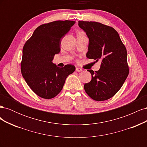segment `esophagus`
Returning <instances> with one entry per match:
<instances>
[{
    "label": "esophagus",
    "instance_id": "esophagus-1",
    "mask_svg": "<svg viewBox=\"0 0 147 147\" xmlns=\"http://www.w3.org/2000/svg\"><path fill=\"white\" fill-rule=\"evenodd\" d=\"M75 70H76V72H81V71L82 70V69H80V68L76 67V69H75Z\"/></svg>",
    "mask_w": 147,
    "mask_h": 147
}]
</instances>
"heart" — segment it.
<instances>
[{"label":"heart","instance_id":"heart-1","mask_svg":"<svg viewBox=\"0 0 147 147\" xmlns=\"http://www.w3.org/2000/svg\"><path fill=\"white\" fill-rule=\"evenodd\" d=\"M83 35V34L82 32H78V34H77V36H78V35Z\"/></svg>","mask_w":147,"mask_h":147}]
</instances>
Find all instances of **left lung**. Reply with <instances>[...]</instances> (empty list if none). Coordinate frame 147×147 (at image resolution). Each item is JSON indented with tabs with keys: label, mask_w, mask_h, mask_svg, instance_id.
<instances>
[{
	"label": "left lung",
	"mask_w": 147,
	"mask_h": 147,
	"mask_svg": "<svg viewBox=\"0 0 147 147\" xmlns=\"http://www.w3.org/2000/svg\"><path fill=\"white\" fill-rule=\"evenodd\" d=\"M78 24L90 42L86 57L101 61L99 70H88L92 78L84 84V89L92 99L107 100L120 90L128 76L126 47L112 27L93 21H78Z\"/></svg>",
	"instance_id": "left-lung-1"
}]
</instances>
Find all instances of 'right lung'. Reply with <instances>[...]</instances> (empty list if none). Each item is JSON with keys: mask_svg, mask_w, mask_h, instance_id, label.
I'll return each instance as SVG.
<instances>
[{"mask_svg": "<svg viewBox=\"0 0 147 147\" xmlns=\"http://www.w3.org/2000/svg\"><path fill=\"white\" fill-rule=\"evenodd\" d=\"M75 23L74 21H56L40 26L23 47L22 75L31 90L43 99L58 94L67 77L75 70L74 65L60 68L52 62L61 51V38Z\"/></svg>", "mask_w": 147, "mask_h": 147, "instance_id": "1", "label": "right lung"}]
</instances>
